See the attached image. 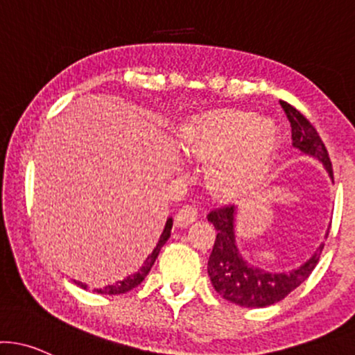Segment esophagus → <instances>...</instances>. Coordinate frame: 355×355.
I'll return each mask as SVG.
<instances>
[{"label":"esophagus","instance_id":"esophagus-1","mask_svg":"<svg viewBox=\"0 0 355 355\" xmlns=\"http://www.w3.org/2000/svg\"><path fill=\"white\" fill-rule=\"evenodd\" d=\"M197 210L190 207V205H185V207H182L177 212V216H175V225H177V227H189L192 222L197 220Z\"/></svg>","mask_w":355,"mask_h":355}]
</instances>
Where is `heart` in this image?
Returning <instances> with one entry per match:
<instances>
[{
    "label": "heart",
    "mask_w": 355,
    "mask_h": 355,
    "mask_svg": "<svg viewBox=\"0 0 355 355\" xmlns=\"http://www.w3.org/2000/svg\"><path fill=\"white\" fill-rule=\"evenodd\" d=\"M278 145L272 123L251 112L224 111L200 116L182 130L180 150L210 162L207 184L224 197L239 196L263 177Z\"/></svg>",
    "instance_id": "heart-1"
}]
</instances>
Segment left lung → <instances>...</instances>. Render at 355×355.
Masks as SVG:
<instances>
[{
  "label": "left lung",
  "instance_id": "left-lung-1",
  "mask_svg": "<svg viewBox=\"0 0 355 355\" xmlns=\"http://www.w3.org/2000/svg\"><path fill=\"white\" fill-rule=\"evenodd\" d=\"M291 126L293 146L302 153L320 159L334 180L332 162L322 138L311 123L291 104L279 101ZM209 222L216 227L217 236L210 252L207 271L214 290L227 302L248 309H261L282 302L295 288H298L311 275L320 259L323 244L313 256L297 270L290 272H271L256 264L248 263L236 244V207L224 205L207 216Z\"/></svg>",
  "mask_w": 355,
  "mask_h": 355
}]
</instances>
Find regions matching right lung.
Masks as SVG:
<instances>
[{"label":"right lung","mask_w":355,"mask_h":355,"mask_svg":"<svg viewBox=\"0 0 355 355\" xmlns=\"http://www.w3.org/2000/svg\"><path fill=\"white\" fill-rule=\"evenodd\" d=\"M171 225H173V220H171V217H170V219L166 220L165 229H163L162 236H159L157 248H155L153 252H151V254L148 256V258L145 259V263H143V266L139 268L138 271L133 272V275H130V276H128V278H124L123 282H118V283H114V285H109V286H106V288H101V290H97V293H104V295H121V293H126V291H131V290H133V288L138 286L139 283H141L143 279L146 278V275H148V272H150L151 266H153L155 261H157L158 254H159V249H162L163 244H165L166 241H168L170 232H171ZM76 283H77V285H79L80 288H87V286L84 285V283H79V282H76Z\"/></svg>","instance_id":"1"}]
</instances>
